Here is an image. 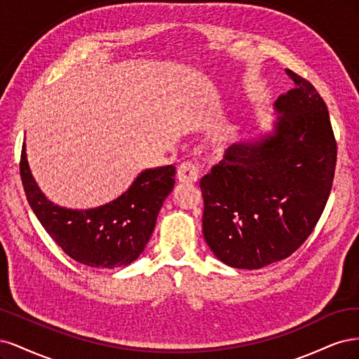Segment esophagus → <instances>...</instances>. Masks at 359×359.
<instances>
[{
    "label": "esophagus",
    "instance_id": "obj_1",
    "mask_svg": "<svg viewBox=\"0 0 359 359\" xmlns=\"http://www.w3.org/2000/svg\"><path fill=\"white\" fill-rule=\"evenodd\" d=\"M198 175L200 170L192 161H187L177 168V179L180 183H195L198 180Z\"/></svg>",
    "mask_w": 359,
    "mask_h": 359
}]
</instances>
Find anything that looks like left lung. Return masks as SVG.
Here are the masks:
<instances>
[{
  "label": "left lung",
  "instance_id": "left-lung-1",
  "mask_svg": "<svg viewBox=\"0 0 359 359\" xmlns=\"http://www.w3.org/2000/svg\"><path fill=\"white\" fill-rule=\"evenodd\" d=\"M286 74L295 86L274 102L280 116L273 134L231 146L200 180L204 238L234 269L257 270L292 255L331 192L337 143L327 104L309 80Z\"/></svg>",
  "mask_w": 359,
  "mask_h": 359
}]
</instances>
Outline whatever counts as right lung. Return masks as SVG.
<instances>
[{
    "mask_svg": "<svg viewBox=\"0 0 359 359\" xmlns=\"http://www.w3.org/2000/svg\"><path fill=\"white\" fill-rule=\"evenodd\" d=\"M175 176L172 165L144 170L128 191L109 204L89 210L64 209L37 187L22 144L20 179L32 212L68 257L89 267H125L140 257L161 207L175 188Z\"/></svg>",
    "mask_w": 359,
    "mask_h": 359,
    "instance_id": "1",
    "label": "right lung"
}]
</instances>
